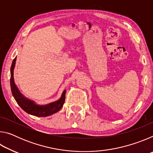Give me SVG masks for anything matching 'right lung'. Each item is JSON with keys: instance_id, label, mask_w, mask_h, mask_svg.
<instances>
[{"instance_id": "add662e5", "label": "right lung", "mask_w": 153, "mask_h": 153, "mask_svg": "<svg viewBox=\"0 0 153 153\" xmlns=\"http://www.w3.org/2000/svg\"><path fill=\"white\" fill-rule=\"evenodd\" d=\"M17 57H15L11 67V89L12 92V94L14 98L16 100L17 104L23 110L28 114L32 115L36 117H47V116L51 115L55 113L63 107V105L65 100V93L66 90H65L61 94V98L59 100H56L55 102H51L49 104L40 105H38L33 101L29 99V98L24 97L17 87L14 81L13 72L16 63Z\"/></svg>"}]
</instances>
